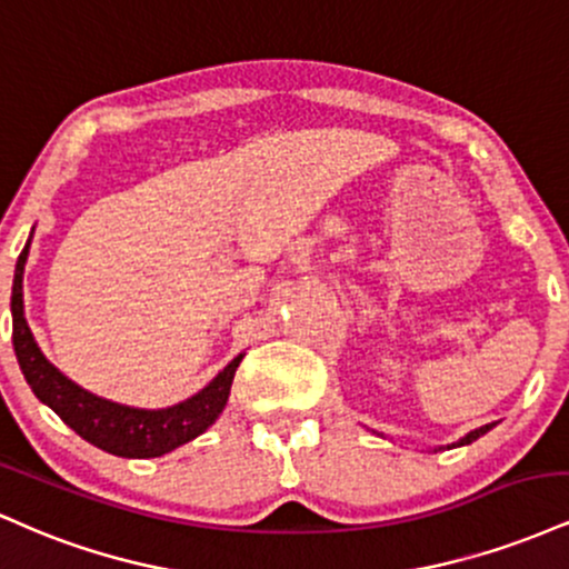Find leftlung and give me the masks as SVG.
I'll return each mask as SVG.
<instances>
[{
  "instance_id": "1",
  "label": "left lung",
  "mask_w": 569,
  "mask_h": 569,
  "mask_svg": "<svg viewBox=\"0 0 569 569\" xmlns=\"http://www.w3.org/2000/svg\"><path fill=\"white\" fill-rule=\"evenodd\" d=\"M492 426H496V423H487V426H482V429H477V431L466 433V437H463V439H460V442H458V447H460V445H471V442H473V439H479V437H482V433H487V431H490V429H492Z\"/></svg>"
}]
</instances>
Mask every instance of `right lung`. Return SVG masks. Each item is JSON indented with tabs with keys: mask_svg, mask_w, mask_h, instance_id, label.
Instances as JSON below:
<instances>
[{
	"mask_svg": "<svg viewBox=\"0 0 569 569\" xmlns=\"http://www.w3.org/2000/svg\"><path fill=\"white\" fill-rule=\"evenodd\" d=\"M29 247L31 242L20 252L16 282H12V346H16V357L26 383L37 393L39 402L56 410L58 418L87 442L122 458H159L180 445L191 442L193 437H199L216 423V418L229 402L233 372H237L244 353L231 359V365H226L216 380L204 386L197 397L176 407H167V410H136V407L106 402L96 393L79 389L58 367L47 362L23 317V266L29 258Z\"/></svg>",
	"mask_w": 569,
	"mask_h": 569,
	"instance_id": "add662e5",
	"label": "right lung"
}]
</instances>
